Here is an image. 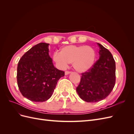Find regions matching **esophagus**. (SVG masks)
Masks as SVG:
<instances>
[{"label": "esophagus", "instance_id": "1", "mask_svg": "<svg viewBox=\"0 0 134 134\" xmlns=\"http://www.w3.org/2000/svg\"><path fill=\"white\" fill-rule=\"evenodd\" d=\"M71 71H66L65 72V74L66 75H68L69 74H70V73H71Z\"/></svg>", "mask_w": 134, "mask_h": 134}]
</instances>
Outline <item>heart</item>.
I'll use <instances>...</instances> for the list:
<instances>
[{"label":"heart","mask_w":134,"mask_h":134,"mask_svg":"<svg viewBox=\"0 0 134 134\" xmlns=\"http://www.w3.org/2000/svg\"><path fill=\"white\" fill-rule=\"evenodd\" d=\"M96 58V51L92 47L73 44L63 47L60 53L55 52L53 55L54 62L60 68L65 69L69 63H72L74 69L80 72L90 70Z\"/></svg>","instance_id":"heart-1"}]
</instances>
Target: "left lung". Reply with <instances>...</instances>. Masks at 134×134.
I'll list each match as a JSON object with an SVG mask.
<instances>
[{
  "instance_id": "8db88e82",
  "label": "left lung",
  "mask_w": 134,
  "mask_h": 134,
  "mask_svg": "<svg viewBox=\"0 0 134 134\" xmlns=\"http://www.w3.org/2000/svg\"><path fill=\"white\" fill-rule=\"evenodd\" d=\"M99 58L93 66L83 73L76 92L80 98L87 102H97L110 94L116 82L115 61L110 52L102 44Z\"/></svg>"
}]
</instances>
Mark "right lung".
<instances>
[{
    "label": "right lung",
    "instance_id": "obj_1",
    "mask_svg": "<svg viewBox=\"0 0 134 134\" xmlns=\"http://www.w3.org/2000/svg\"><path fill=\"white\" fill-rule=\"evenodd\" d=\"M49 43H40L20 59L17 80L23 97L34 102H44L51 97L59 79L65 75L54 67L48 54Z\"/></svg>",
    "mask_w": 134,
    "mask_h": 134
}]
</instances>
